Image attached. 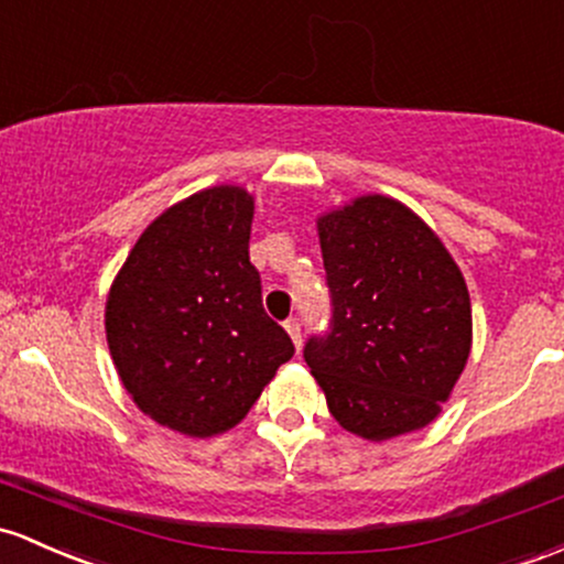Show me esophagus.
Listing matches in <instances>:
<instances>
[{
    "mask_svg": "<svg viewBox=\"0 0 564 564\" xmlns=\"http://www.w3.org/2000/svg\"><path fill=\"white\" fill-rule=\"evenodd\" d=\"M283 326H286V332H289V337H292L294 348L300 350V345H302V324H300V321H296V318H289L286 324H283Z\"/></svg>",
    "mask_w": 564,
    "mask_h": 564,
    "instance_id": "obj_1",
    "label": "esophagus"
}]
</instances>
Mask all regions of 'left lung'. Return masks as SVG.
I'll use <instances>...</instances> for the list:
<instances>
[{"label": "left lung", "instance_id": "left-lung-1", "mask_svg": "<svg viewBox=\"0 0 564 564\" xmlns=\"http://www.w3.org/2000/svg\"><path fill=\"white\" fill-rule=\"evenodd\" d=\"M329 332L305 361L332 417L369 442L429 425L471 352V300L436 232L404 203L356 197L318 219Z\"/></svg>", "mask_w": 564, "mask_h": 564}]
</instances>
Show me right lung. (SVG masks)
Instances as JSON below:
<instances>
[{
    "instance_id": "right-lung-1",
    "label": "right lung",
    "mask_w": 564,
    "mask_h": 564,
    "mask_svg": "<svg viewBox=\"0 0 564 564\" xmlns=\"http://www.w3.org/2000/svg\"><path fill=\"white\" fill-rule=\"evenodd\" d=\"M251 219L243 187L195 192L141 232L109 289L117 375L139 410L171 431H230L294 356L262 307Z\"/></svg>"
}]
</instances>
